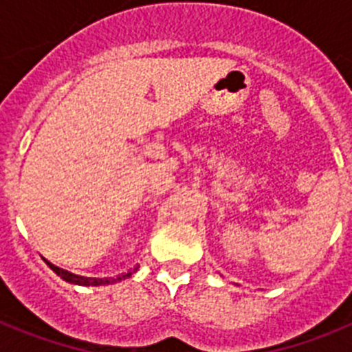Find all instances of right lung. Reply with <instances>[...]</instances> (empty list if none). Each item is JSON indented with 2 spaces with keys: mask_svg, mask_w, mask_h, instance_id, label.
Listing matches in <instances>:
<instances>
[{
  "mask_svg": "<svg viewBox=\"0 0 352 352\" xmlns=\"http://www.w3.org/2000/svg\"><path fill=\"white\" fill-rule=\"evenodd\" d=\"M49 266H51L52 272H54L56 275H60L65 282H70V284H77V285H105V284H114V282H116V280H123V278H129V276L132 275V273L135 272V270H138V268L130 270L129 273L118 275L116 278H88V276L74 275V273L67 272V270L58 268V266H54V264H51V263H49Z\"/></svg>",
  "mask_w": 352,
  "mask_h": 352,
  "instance_id": "1",
  "label": "right lung"
}]
</instances>
